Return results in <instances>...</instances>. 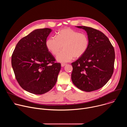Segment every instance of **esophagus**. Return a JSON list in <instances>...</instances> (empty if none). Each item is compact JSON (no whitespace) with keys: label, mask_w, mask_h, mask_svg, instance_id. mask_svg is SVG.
Wrapping results in <instances>:
<instances>
[{"label":"esophagus","mask_w":127,"mask_h":127,"mask_svg":"<svg viewBox=\"0 0 127 127\" xmlns=\"http://www.w3.org/2000/svg\"><path fill=\"white\" fill-rule=\"evenodd\" d=\"M66 65V64H64V63H62V64H61V67H64Z\"/></svg>","instance_id":"34e87169"}]
</instances>
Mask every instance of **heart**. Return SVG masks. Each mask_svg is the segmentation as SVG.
Wrapping results in <instances>:
<instances>
[{"mask_svg":"<svg viewBox=\"0 0 127 127\" xmlns=\"http://www.w3.org/2000/svg\"><path fill=\"white\" fill-rule=\"evenodd\" d=\"M89 44L87 35L84 33L74 31L69 28L58 31L56 37H51L46 42L48 50L54 55H56L57 61L64 63L71 61L73 58L82 57L87 51Z\"/></svg>","mask_w":127,"mask_h":127,"instance_id":"b5f03b06","label":"heart"}]
</instances>
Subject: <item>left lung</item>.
<instances>
[{"label":"left lung","mask_w":127,"mask_h":127,"mask_svg":"<svg viewBox=\"0 0 127 127\" xmlns=\"http://www.w3.org/2000/svg\"><path fill=\"white\" fill-rule=\"evenodd\" d=\"M76 27L86 31L89 44L84 55L71 63V79L79 89L86 92L95 91L103 87L113 75L114 48L100 31L85 26Z\"/></svg>","instance_id":"left-lung-1"}]
</instances>
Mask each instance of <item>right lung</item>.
<instances>
[{"label": "right lung", "instance_id": "obj_1", "mask_svg": "<svg viewBox=\"0 0 127 127\" xmlns=\"http://www.w3.org/2000/svg\"><path fill=\"white\" fill-rule=\"evenodd\" d=\"M36 29L20 40L11 57V65L20 85L34 95L48 92L55 85L61 64L47 48L46 42L52 32Z\"/></svg>", "mask_w": 127, "mask_h": 127}]
</instances>
